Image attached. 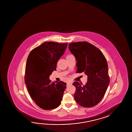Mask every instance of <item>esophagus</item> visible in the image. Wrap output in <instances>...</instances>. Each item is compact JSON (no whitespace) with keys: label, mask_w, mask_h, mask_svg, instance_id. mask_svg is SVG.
I'll use <instances>...</instances> for the list:
<instances>
[{"label":"esophagus","mask_w":132,"mask_h":132,"mask_svg":"<svg viewBox=\"0 0 132 132\" xmlns=\"http://www.w3.org/2000/svg\"><path fill=\"white\" fill-rule=\"evenodd\" d=\"M71 84H72L70 83H67V86H70V85H71Z\"/></svg>","instance_id":"obj_1"}]
</instances>
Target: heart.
Wrapping results in <instances>:
<instances>
[{
  "mask_svg": "<svg viewBox=\"0 0 132 132\" xmlns=\"http://www.w3.org/2000/svg\"><path fill=\"white\" fill-rule=\"evenodd\" d=\"M70 55H70V54H69V55H67V56H66V58H68V57L70 56Z\"/></svg>",
  "mask_w": 132,
  "mask_h": 132,
  "instance_id": "heart-1",
  "label": "heart"
}]
</instances>
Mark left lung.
I'll return each mask as SVG.
<instances>
[{
	"label": "left lung",
	"mask_w": 132,
	"mask_h": 132,
	"mask_svg": "<svg viewBox=\"0 0 132 132\" xmlns=\"http://www.w3.org/2000/svg\"><path fill=\"white\" fill-rule=\"evenodd\" d=\"M69 48L75 57L77 72L87 76L85 85L77 81L73 84L74 99L81 106L92 107L102 100L110 83L107 60L100 49L86 41L70 43Z\"/></svg>",
	"instance_id": "left-lung-1"
}]
</instances>
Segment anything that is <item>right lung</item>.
Here are the masks:
<instances>
[{"label": "right lung", "instance_id": "obj_1", "mask_svg": "<svg viewBox=\"0 0 132 132\" xmlns=\"http://www.w3.org/2000/svg\"><path fill=\"white\" fill-rule=\"evenodd\" d=\"M68 43L46 42L30 52L25 68V83L31 99L40 108L50 110L61 103L66 83L52 82L49 76L56 70Z\"/></svg>", "mask_w": 132, "mask_h": 132}]
</instances>
